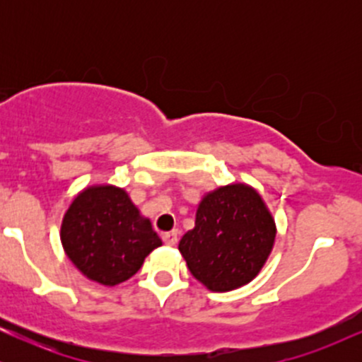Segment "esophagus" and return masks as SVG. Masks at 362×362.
<instances>
[{
  "mask_svg": "<svg viewBox=\"0 0 362 362\" xmlns=\"http://www.w3.org/2000/svg\"><path fill=\"white\" fill-rule=\"evenodd\" d=\"M163 242L168 245V247H173L178 242L177 231H168V233H163Z\"/></svg>",
  "mask_w": 362,
  "mask_h": 362,
  "instance_id": "1",
  "label": "esophagus"
}]
</instances>
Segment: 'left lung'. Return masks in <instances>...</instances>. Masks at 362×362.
Masks as SVG:
<instances>
[{"label": "left lung", "instance_id": "left-lung-1", "mask_svg": "<svg viewBox=\"0 0 362 362\" xmlns=\"http://www.w3.org/2000/svg\"><path fill=\"white\" fill-rule=\"evenodd\" d=\"M276 231L262 195L247 184H231L202 197L195 226L182 236L178 250L195 279L226 293L255 279L271 255Z\"/></svg>", "mask_w": 362, "mask_h": 362}]
</instances>
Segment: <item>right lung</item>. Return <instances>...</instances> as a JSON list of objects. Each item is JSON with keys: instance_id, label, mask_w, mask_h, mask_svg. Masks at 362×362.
<instances>
[{"instance_id": "1", "label": "right lung", "mask_w": 362, "mask_h": 362, "mask_svg": "<svg viewBox=\"0 0 362 362\" xmlns=\"http://www.w3.org/2000/svg\"><path fill=\"white\" fill-rule=\"evenodd\" d=\"M61 243L83 276L112 288L131 279L161 240L126 190L91 185L64 213Z\"/></svg>"}]
</instances>
